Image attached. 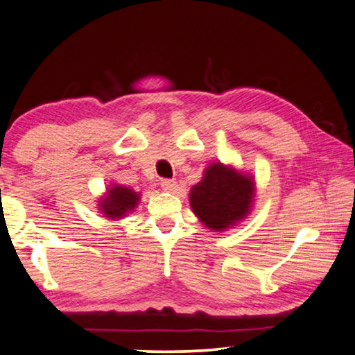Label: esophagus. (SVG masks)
<instances>
[{"mask_svg": "<svg viewBox=\"0 0 355 355\" xmlns=\"http://www.w3.org/2000/svg\"><path fill=\"white\" fill-rule=\"evenodd\" d=\"M160 187L166 190V191H174L178 187V184H176V181H174V179H162Z\"/></svg>", "mask_w": 355, "mask_h": 355, "instance_id": "esophagus-1", "label": "esophagus"}]
</instances>
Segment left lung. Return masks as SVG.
Instances as JSON below:
<instances>
[{"mask_svg": "<svg viewBox=\"0 0 355 355\" xmlns=\"http://www.w3.org/2000/svg\"><path fill=\"white\" fill-rule=\"evenodd\" d=\"M253 198V178L220 162L209 165L201 181L190 190L191 211L212 231L232 228L245 218Z\"/></svg>", "mask_w": 355, "mask_h": 355, "instance_id": "8db88e82", "label": "left lung"}]
</instances>
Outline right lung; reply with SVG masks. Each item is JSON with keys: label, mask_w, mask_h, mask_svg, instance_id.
Returning a JSON list of instances; mask_svg holds the SVG:
<instances>
[{"label": "right lung", "mask_w": 355, "mask_h": 355, "mask_svg": "<svg viewBox=\"0 0 355 355\" xmlns=\"http://www.w3.org/2000/svg\"><path fill=\"white\" fill-rule=\"evenodd\" d=\"M139 193L130 187L124 185H113L107 190L103 198L98 201V209L103 214V217L119 220L124 218L127 214L132 212L138 206Z\"/></svg>", "instance_id": "add662e5"}]
</instances>
